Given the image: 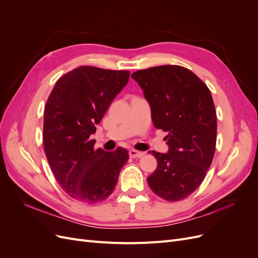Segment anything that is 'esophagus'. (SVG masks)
Masks as SVG:
<instances>
[{
  "label": "esophagus",
  "instance_id": "obj_1",
  "mask_svg": "<svg viewBox=\"0 0 258 258\" xmlns=\"http://www.w3.org/2000/svg\"><path fill=\"white\" fill-rule=\"evenodd\" d=\"M144 154L142 152H139V151H136V150H130L129 151V156L131 158H140L142 157Z\"/></svg>",
  "mask_w": 258,
  "mask_h": 258
}]
</instances>
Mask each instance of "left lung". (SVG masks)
Masks as SVG:
<instances>
[{"mask_svg": "<svg viewBox=\"0 0 258 258\" xmlns=\"http://www.w3.org/2000/svg\"><path fill=\"white\" fill-rule=\"evenodd\" d=\"M143 89L157 129L168 132V154L152 152L157 168L147 177L167 201L187 198L204 182L216 145V111L208 86L181 66H158L131 75Z\"/></svg>", "mask_w": 258, "mask_h": 258, "instance_id": "left-lung-1", "label": "left lung"}]
</instances>
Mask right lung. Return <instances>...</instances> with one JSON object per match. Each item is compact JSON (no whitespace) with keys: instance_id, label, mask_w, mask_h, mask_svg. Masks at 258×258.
Returning <instances> with one entry per match:
<instances>
[{"instance_id":"right-lung-1","label":"right lung","mask_w":258,"mask_h":258,"mask_svg":"<svg viewBox=\"0 0 258 258\" xmlns=\"http://www.w3.org/2000/svg\"><path fill=\"white\" fill-rule=\"evenodd\" d=\"M129 76V71L82 66L62 75L46 101L45 155L61 188L73 199L97 204L108 198L129 159L124 148L96 150L90 140Z\"/></svg>"}]
</instances>
